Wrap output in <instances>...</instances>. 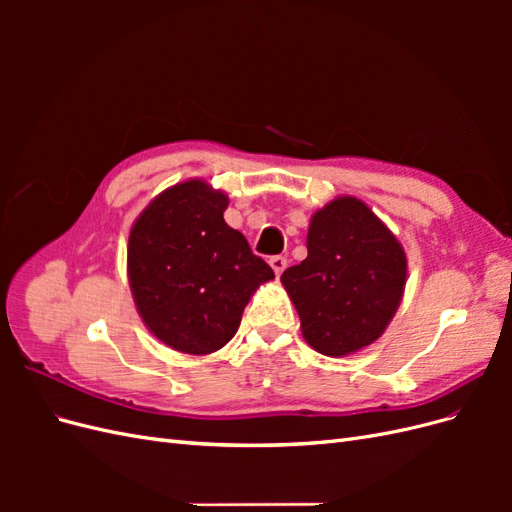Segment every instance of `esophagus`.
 <instances>
[{
  "label": "esophagus",
  "mask_w": 512,
  "mask_h": 512,
  "mask_svg": "<svg viewBox=\"0 0 512 512\" xmlns=\"http://www.w3.org/2000/svg\"><path fill=\"white\" fill-rule=\"evenodd\" d=\"M269 265H271V269L275 271V275L280 277V275L284 273V269H286V258H284V256H271V258H269Z\"/></svg>",
  "instance_id": "34e87169"
}]
</instances>
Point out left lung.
<instances>
[{
  "instance_id": "obj_1",
  "label": "left lung",
  "mask_w": 512,
  "mask_h": 512,
  "mask_svg": "<svg viewBox=\"0 0 512 512\" xmlns=\"http://www.w3.org/2000/svg\"><path fill=\"white\" fill-rule=\"evenodd\" d=\"M408 258L393 232L354 196L312 215L307 258L282 273L305 342L327 356L374 344L404 297Z\"/></svg>"
}]
</instances>
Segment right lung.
<instances>
[{
	"mask_svg": "<svg viewBox=\"0 0 512 512\" xmlns=\"http://www.w3.org/2000/svg\"><path fill=\"white\" fill-rule=\"evenodd\" d=\"M228 196L203 179L166 188L128 239V280L145 327L183 354H211L235 337L245 305L273 269L224 222Z\"/></svg>",
	"mask_w": 512,
	"mask_h": 512,
	"instance_id": "add662e5",
	"label": "right lung"
}]
</instances>
